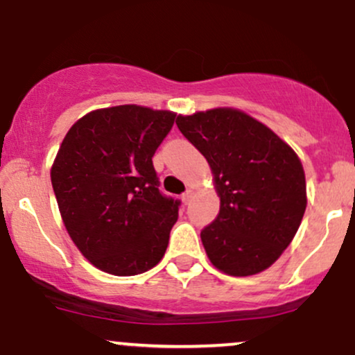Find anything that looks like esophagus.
I'll return each instance as SVG.
<instances>
[{
    "label": "esophagus",
    "mask_w": 355,
    "mask_h": 355,
    "mask_svg": "<svg viewBox=\"0 0 355 355\" xmlns=\"http://www.w3.org/2000/svg\"><path fill=\"white\" fill-rule=\"evenodd\" d=\"M191 197H193V190H191V189H189V190H187V191H185V193H183V195H182V202H183V203H185V205H187V203H190V200H191Z\"/></svg>",
    "instance_id": "esophagus-1"
}]
</instances>
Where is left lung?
Segmentation results:
<instances>
[{
	"label": "left lung",
	"mask_w": 355,
	"mask_h": 355,
	"mask_svg": "<svg viewBox=\"0 0 355 355\" xmlns=\"http://www.w3.org/2000/svg\"><path fill=\"white\" fill-rule=\"evenodd\" d=\"M177 126L207 158L220 197L217 218L200 232L210 262L234 277L266 270L291 245L307 207L297 153L235 108L178 115Z\"/></svg>",
	"instance_id": "obj_1"
}]
</instances>
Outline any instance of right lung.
<instances>
[{"instance_id":"add662e5","label":"right lung","mask_w":355,"mask_h":355,"mask_svg":"<svg viewBox=\"0 0 355 355\" xmlns=\"http://www.w3.org/2000/svg\"><path fill=\"white\" fill-rule=\"evenodd\" d=\"M175 116L138 105L93 110L61 141L51 166L61 218L107 274H144L165 255L180 202L158 190L152 157Z\"/></svg>"}]
</instances>
